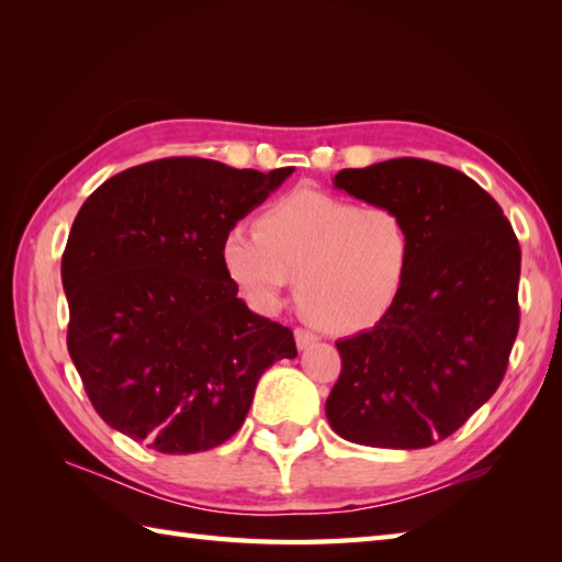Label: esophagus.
Here are the masks:
<instances>
[{"instance_id":"34e87169","label":"esophagus","mask_w":562,"mask_h":562,"mask_svg":"<svg viewBox=\"0 0 562 562\" xmlns=\"http://www.w3.org/2000/svg\"><path fill=\"white\" fill-rule=\"evenodd\" d=\"M294 340H296V348L308 350L312 345L318 342V336L312 330H306V328H294Z\"/></svg>"}]
</instances>
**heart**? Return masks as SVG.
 <instances>
[{"mask_svg": "<svg viewBox=\"0 0 562 562\" xmlns=\"http://www.w3.org/2000/svg\"><path fill=\"white\" fill-rule=\"evenodd\" d=\"M258 229L234 224L222 260L258 308L282 302L296 280V302L314 326L336 336L379 324L408 282L411 226L391 207L300 188L258 214Z\"/></svg>", "mask_w": 562, "mask_h": 562, "instance_id": "heart-1", "label": "heart"}]
</instances>
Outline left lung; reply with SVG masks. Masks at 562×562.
<instances>
[{"instance_id":"1","label":"left lung","mask_w":562,"mask_h":562,"mask_svg":"<svg viewBox=\"0 0 562 562\" xmlns=\"http://www.w3.org/2000/svg\"><path fill=\"white\" fill-rule=\"evenodd\" d=\"M333 183L401 214L413 266L391 312L336 342L342 369L328 423L355 445L425 449L457 432L507 372L519 330V241L503 207L451 166L403 157L342 169Z\"/></svg>"}]
</instances>
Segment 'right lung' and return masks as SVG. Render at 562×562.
<instances>
[{
	"label": "right lung",
	"instance_id": "add662e5",
	"mask_svg": "<svg viewBox=\"0 0 562 562\" xmlns=\"http://www.w3.org/2000/svg\"><path fill=\"white\" fill-rule=\"evenodd\" d=\"M292 171L171 157L83 202L63 254L67 350L117 432L161 453L220 447L260 374L296 357L292 330L250 312L222 260L226 232Z\"/></svg>",
	"mask_w": 562,
	"mask_h": 562
}]
</instances>
